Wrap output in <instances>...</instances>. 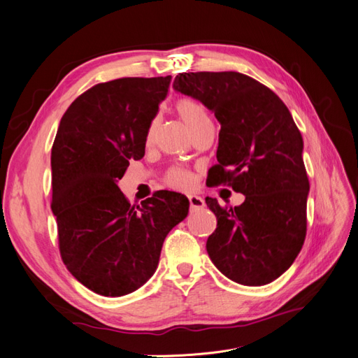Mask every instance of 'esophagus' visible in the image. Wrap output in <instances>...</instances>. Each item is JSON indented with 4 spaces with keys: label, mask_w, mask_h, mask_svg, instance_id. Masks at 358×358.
Segmentation results:
<instances>
[{
    "label": "esophagus",
    "mask_w": 358,
    "mask_h": 358,
    "mask_svg": "<svg viewBox=\"0 0 358 358\" xmlns=\"http://www.w3.org/2000/svg\"><path fill=\"white\" fill-rule=\"evenodd\" d=\"M188 200H189V208L192 210H197V209H201L204 208V200L199 196H188Z\"/></svg>",
    "instance_id": "obj_1"
}]
</instances>
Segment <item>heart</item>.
<instances>
[{
    "label": "heart",
    "mask_w": 358,
    "mask_h": 358,
    "mask_svg": "<svg viewBox=\"0 0 358 358\" xmlns=\"http://www.w3.org/2000/svg\"><path fill=\"white\" fill-rule=\"evenodd\" d=\"M178 113L180 116V119L185 125L191 129V133H196L199 128H201L206 124H210V119L206 113V110L203 109V106L197 101L185 99V100H180L178 103ZM155 127L157 124L154 122L149 128V133H148V140L150 142L154 137L155 133ZM191 182V175L187 170H182V169H175L169 173L167 176V183L173 188H185L189 185Z\"/></svg>",
    "instance_id": "b5f03b06"
}]
</instances>
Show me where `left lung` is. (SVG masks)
I'll return each mask as SVG.
<instances>
[{"mask_svg": "<svg viewBox=\"0 0 358 358\" xmlns=\"http://www.w3.org/2000/svg\"><path fill=\"white\" fill-rule=\"evenodd\" d=\"M173 88L221 124L210 182L245 196L234 208L206 199L218 221L206 243L212 263L237 284H270L294 263L306 236L309 180L294 119L273 91L237 71L179 73Z\"/></svg>", "mask_w": 358, "mask_h": 358, "instance_id": "8db88e82", "label": "left lung"}]
</instances>
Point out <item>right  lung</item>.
Here are the masks:
<instances>
[{
    "label": "right lung",
    "instance_id": "add662e5",
    "mask_svg": "<svg viewBox=\"0 0 358 358\" xmlns=\"http://www.w3.org/2000/svg\"><path fill=\"white\" fill-rule=\"evenodd\" d=\"M166 78L99 83L61 117L52 146V212L69 272L100 296L121 297L146 284L189 201L158 191L131 206L117 187L129 159L145 155L150 124L169 92Z\"/></svg>",
    "mask_w": 358,
    "mask_h": 358
}]
</instances>
